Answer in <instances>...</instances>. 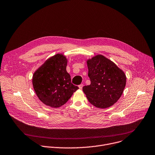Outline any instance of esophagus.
Instances as JSON below:
<instances>
[{"instance_id": "1", "label": "esophagus", "mask_w": 155, "mask_h": 155, "mask_svg": "<svg viewBox=\"0 0 155 155\" xmlns=\"http://www.w3.org/2000/svg\"><path fill=\"white\" fill-rule=\"evenodd\" d=\"M83 84H81V85H80L78 86L79 89H80V90H81L82 88H83Z\"/></svg>"}]
</instances>
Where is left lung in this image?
Returning <instances> with one entry per match:
<instances>
[{
	"label": "left lung",
	"mask_w": 155,
	"mask_h": 155,
	"mask_svg": "<svg viewBox=\"0 0 155 155\" xmlns=\"http://www.w3.org/2000/svg\"><path fill=\"white\" fill-rule=\"evenodd\" d=\"M90 85L83 87L89 102L104 109L116 103L120 97L126 84L122 70L103 55H96L87 61Z\"/></svg>",
	"instance_id": "obj_1"
}]
</instances>
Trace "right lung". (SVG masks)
Returning a JSON list of instances; mask_svg holds the SVG:
<instances>
[{
  "instance_id": "right-lung-1",
  "label": "right lung",
  "mask_w": 155,
  "mask_h": 155,
  "mask_svg": "<svg viewBox=\"0 0 155 155\" xmlns=\"http://www.w3.org/2000/svg\"><path fill=\"white\" fill-rule=\"evenodd\" d=\"M67 65L65 56L57 54L47 59L33 74L34 90L45 105L59 107L78 89L71 83L70 75L66 70Z\"/></svg>"
}]
</instances>
